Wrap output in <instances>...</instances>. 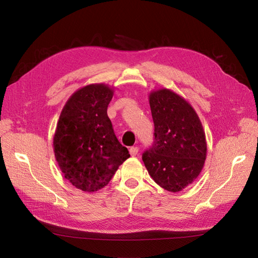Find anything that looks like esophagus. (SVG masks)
Instances as JSON below:
<instances>
[{"instance_id":"1","label":"esophagus","mask_w":258,"mask_h":258,"mask_svg":"<svg viewBox=\"0 0 258 258\" xmlns=\"http://www.w3.org/2000/svg\"><path fill=\"white\" fill-rule=\"evenodd\" d=\"M138 151H139V148L138 147H131L130 149H129V152H130V154L133 157H135V156H137V154H138Z\"/></svg>"}]
</instances>
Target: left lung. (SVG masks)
<instances>
[{
	"label": "left lung",
	"instance_id": "8db88e82",
	"mask_svg": "<svg viewBox=\"0 0 258 258\" xmlns=\"http://www.w3.org/2000/svg\"><path fill=\"white\" fill-rule=\"evenodd\" d=\"M154 123L152 147L142 154L154 182L179 192L197 179L207 158V140L193 107L170 89L149 96Z\"/></svg>",
	"mask_w": 258,
	"mask_h": 258
}]
</instances>
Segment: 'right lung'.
I'll use <instances>...</instances> for the list:
<instances>
[{
    "instance_id": "1",
    "label": "right lung",
    "mask_w": 258,
    "mask_h": 258,
    "mask_svg": "<svg viewBox=\"0 0 258 258\" xmlns=\"http://www.w3.org/2000/svg\"><path fill=\"white\" fill-rule=\"evenodd\" d=\"M113 90L91 84L75 91L60 112L54 152L65 179L85 192L107 185L129 157L118 141L107 114Z\"/></svg>"
}]
</instances>
